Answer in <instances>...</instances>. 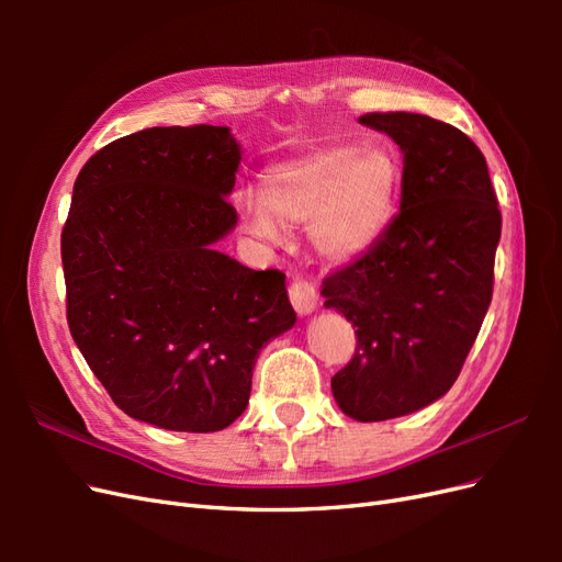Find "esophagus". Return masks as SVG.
<instances>
[{"label":"esophagus","instance_id":"34e87169","mask_svg":"<svg viewBox=\"0 0 562 562\" xmlns=\"http://www.w3.org/2000/svg\"><path fill=\"white\" fill-rule=\"evenodd\" d=\"M288 293H291V302H293V307L300 316H307L318 307V291H316L314 283L295 281Z\"/></svg>","mask_w":562,"mask_h":562}]
</instances>
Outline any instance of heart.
<instances>
[{
    "label": "heart",
    "instance_id": "b5f03b06",
    "mask_svg": "<svg viewBox=\"0 0 562 562\" xmlns=\"http://www.w3.org/2000/svg\"><path fill=\"white\" fill-rule=\"evenodd\" d=\"M401 182L394 151L323 147L267 168L260 194L241 201L244 223L267 244H283L288 225L310 223L323 258L347 265L375 248L394 225Z\"/></svg>",
    "mask_w": 562,
    "mask_h": 562
}]
</instances>
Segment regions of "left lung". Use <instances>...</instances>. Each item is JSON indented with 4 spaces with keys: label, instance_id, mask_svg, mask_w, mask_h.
<instances>
[{
    "label": "left lung",
    "instance_id": "8db88e82",
    "mask_svg": "<svg viewBox=\"0 0 562 562\" xmlns=\"http://www.w3.org/2000/svg\"><path fill=\"white\" fill-rule=\"evenodd\" d=\"M359 122L401 147V213L363 258L323 281V307L356 328L353 359L330 380L339 411L384 422L448 394L492 300L502 213L485 157L427 114Z\"/></svg>",
    "mask_w": 562,
    "mask_h": 562
}]
</instances>
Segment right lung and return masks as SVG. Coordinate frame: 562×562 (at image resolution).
<instances>
[{"label":"right lung","instance_id":"obj_1","mask_svg":"<svg viewBox=\"0 0 562 562\" xmlns=\"http://www.w3.org/2000/svg\"><path fill=\"white\" fill-rule=\"evenodd\" d=\"M239 164L227 126H155L95 151L75 182L67 326L112 401L159 429L229 427L262 347L297 321L285 274L213 248L239 220Z\"/></svg>","mask_w":562,"mask_h":562}]
</instances>
